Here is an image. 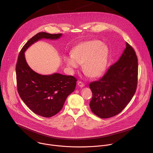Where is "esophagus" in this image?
Listing matches in <instances>:
<instances>
[{
  "mask_svg": "<svg viewBox=\"0 0 153 153\" xmlns=\"http://www.w3.org/2000/svg\"><path fill=\"white\" fill-rule=\"evenodd\" d=\"M77 85H79V86H80V87H81V88H82V87H83L84 86H85V84L82 82H81V81H79V82H78V83H77Z\"/></svg>",
  "mask_w": 153,
  "mask_h": 153,
  "instance_id": "esophagus-1",
  "label": "esophagus"
}]
</instances>
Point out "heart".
Returning <instances> with one entry per match:
<instances>
[{
  "mask_svg": "<svg viewBox=\"0 0 153 153\" xmlns=\"http://www.w3.org/2000/svg\"><path fill=\"white\" fill-rule=\"evenodd\" d=\"M109 50L99 40L86 41L77 45L72 55L66 56L64 62L71 70L77 69L79 63H83V70L93 77L102 76L108 63Z\"/></svg>",
  "mask_w": 153,
  "mask_h": 153,
  "instance_id": "heart-1",
  "label": "heart"
}]
</instances>
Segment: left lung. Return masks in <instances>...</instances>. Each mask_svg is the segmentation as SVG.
<instances>
[{"label": "left lung", "instance_id": "left-lung-1", "mask_svg": "<svg viewBox=\"0 0 153 153\" xmlns=\"http://www.w3.org/2000/svg\"><path fill=\"white\" fill-rule=\"evenodd\" d=\"M138 62L134 50L128 43L119 60L98 81L90 83L93 93L90 106L102 119L120 113L134 95L137 85Z\"/></svg>", "mask_w": 153, "mask_h": 153}]
</instances>
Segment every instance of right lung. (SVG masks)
<instances>
[{
    "label": "right lung",
    "instance_id": "right-lung-1",
    "mask_svg": "<svg viewBox=\"0 0 153 153\" xmlns=\"http://www.w3.org/2000/svg\"><path fill=\"white\" fill-rule=\"evenodd\" d=\"M62 34L40 32L31 38L22 48L16 67L18 93L30 110L40 116L50 117L61 110L67 97L76 88L77 79L73 76L59 73L42 75L28 65L25 51L42 39H57Z\"/></svg>",
    "mask_w": 153,
    "mask_h": 153
}]
</instances>
